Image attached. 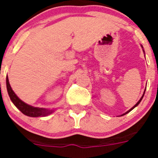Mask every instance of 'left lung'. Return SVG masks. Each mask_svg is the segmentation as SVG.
Here are the masks:
<instances>
[{
  "mask_svg": "<svg viewBox=\"0 0 158 158\" xmlns=\"http://www.w3.org/2000/svg\"><path fill=\"white\" fill-rule=\"evenodd\" d=\"M141 47H142V51H143V52H144V54H145V51H144V50H143V47H142V45H141ZM145 92H146V89H145V91H144V93H143V95H142V97H141V98H140V100H139V101L137 102V104H135V106H134V107H131V109H130V110H128V111H127V112H125V113H124V114H123V115H126V114H127V113H129V112H130V111H132V110H133V109H134V108H135V107H137V106L139 105V104H140V102H141V101H142V98H143V96H144V94H145Z\"/></svg>",
  "mask_w": 158,
  "mask_h": 158,
  "instance_id": "1",
  "label": "left lung"
}]
</instances>
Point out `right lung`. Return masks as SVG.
Returning a JSON list of instances; mask_svg holds the SVG:
<instances>
[{
    "instance_id": "right-lung-1",
    "label": "right lung",
    "mask_w": 158,
    "mask_h": 158,
    "mask_svg": "<svg viewBox=\"0 0 158 158\" xmlns=\"http://www.w3.org/2000/svg\"><path fill=\"white\" fill-rule=\"evenodd\" d=\"M6 87L8 96L10 97L13 104L25 115L30 117H43L51 115L54 111V110L47 109V108H43V107H33L20 100L11 88L10 84L8 81V76L6 77Z\"/></svg>"
}]
</instances>
